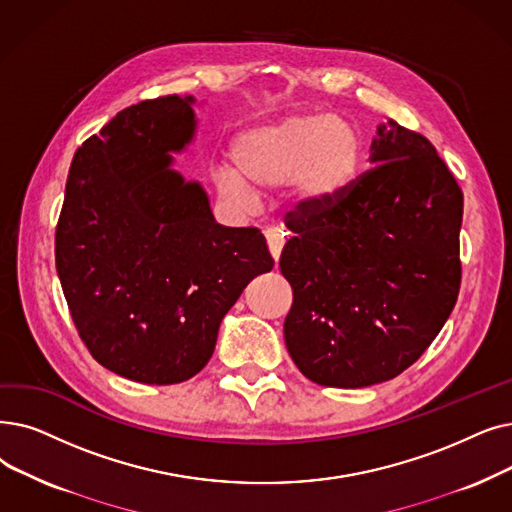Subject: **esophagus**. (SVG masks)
Instances as JSON below:
<instances>
[{
	"mask_svg": "<svg viewBox=\"0 0 512 512\" xmlns=\"http://www.w3.org/2000/svg\"><path fill=\"white\" fill-rule=\"evenodd\" d=\"M265 240H268V249H270L274 261H278L284 242H286V232L280 228H268L265 230Z\"/></svg>",
	"mask_w": 512,
	"mask_h": 512,
	"instance_id": "1",
	"label": "esophagus"
}]
</instances>
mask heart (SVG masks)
Masks as SVG:
<instances>
[{
  "label": "heart",
  "instance_id": "b5f03b06",
  "mask_svg": "<svg viewBox=\"0 0 512 512\" xmlns=\"http://www.w3.org/2000/svg\"><path fill=\"white\" fill-rule=\"evenodd\" d=\"M364 161L358 129L328 113H299L244 131L232 146L230 167L213 175L217 192L230 203H249L253 190L291 184L297 201L318 209L351 188Z\"/></svg>",
  "mask_w": 512,
  "mask_h": 512
}]
</instances>
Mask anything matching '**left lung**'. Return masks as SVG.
I'll use <instances>...</instances> for the list:
<instances>
[{
    "instance_id": "left-lung-1",
    "label": "left lung",
    "mask_w": 512,
    "mask_h": 512,
    "mask_svg": "<svg viewBox=\"0 0 512 512\" xmlns=\"http://www.w3.org/2000/svg\"><path fill=\"white\" fill-rule=\"evenodd\" d=\"M370 161L339 201L286 221L284 341L324 387L395 379L439 335L460 291L462 190L435 146L389 121Z\"/></svg>"
}]
</instances>
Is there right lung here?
I'll list each match as a JSON object with an SVG mask.
<instances>
[{
  "label": "right lung",
  "instance_id": "right-lung-1",
  "mask_svg": "<svg viewBox=\"0 0 512 512\" xmlns=\"http://www.w3.org/2000/svg\"><path fill=\"white\" fill-rule=\"evenodd\" d=\"M192 96L123 108L69 169L56 270L81 341L129 381L173 385L211 360L221 318L274 259L257 228L215 224L171 165L194 133Z\"/></svg>",
  "mask_w": 512,
  "mask_h": 512
}]
</instances>
